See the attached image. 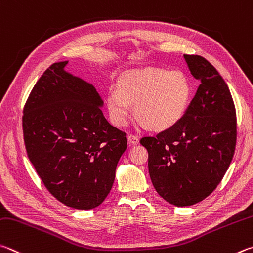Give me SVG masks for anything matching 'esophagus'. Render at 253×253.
<instances>
[{
    "instance_id": "esophagus-1",
    "label": "esophagus",
    "mask_w": 253,
    "mask_h": 253,
    "mask_svg": "<svg viewBox=\"0 0 253 253\" xmlns=\"http://www.w3.org/2000/svg\"><path fill=\"white\" fill-rule=\"evenodd\" d=\"M127 139H128V142H129V145H137V144H139V138L138 137H137L136 135H128V137H127Z\"/></svg>"
}]
</instances>
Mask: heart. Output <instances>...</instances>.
Instances as JSON below:
<instances>
[{
  "label": "heart",
  "mask_w": 253,
  "mask_h": 253,
  "mask_svg": "<svg viewBox=\"0 0 253 253\" xmlns=\"http://www.w3.org/2000/svg\"><path fill=\"white\" fill-rule=\"evenodd\" d=\"M191 87L178 71L144 68L128 72L111 88L106 103L116 126L125 125L135 103V115L154 129H167L180 121L190 100Z\"/></svg>",
  "instance_id": "obj_1"
}]
</instances>
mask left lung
Here are the masks:
<instances>
[{"mask_svg":"<svg viewBox=\"0 0 253 253\" xmlns=\"http://www.w3.org/2000/svg\"><path fill=\"white\" fill-rule=\"evenodd\" d=\"M183 57L200 81L195 97L176 125L140 139L156 191L177 207L199 203L217 188L237 142L236 107L226 82L203 56Z\"/></svg>","mask_w":253,"mask_h":253,"instance_id":"left-lung-1","label":"left lung"}]
</instances>
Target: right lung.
I'll use <instances>...</instances> for the list:
<instances>
[{
    "mask_svg": "<svg viewBox=\"0 0 253 253\" xmlns=\"http://www.w3.org/2000/svg\"><path fill=\"white\" fill-rule=\"evenodd\" d=\"M50 65L36 82L23 109L27 157L44 186L62 204L88 210L111 191L127 148L126 132L104 117L95 87Z\"/></svg>",
    "mask_w": 253,
    "mask_h": 253,
    "instance_id": "add662e5",
    "label": "right lung"
}]
</instances>
